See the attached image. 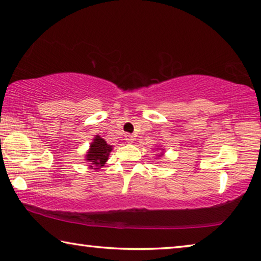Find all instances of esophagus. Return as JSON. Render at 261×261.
<instances>
[{
  "label": "esophagus",
  "instance_id": "1",
  "mask_svg": "<svg viewBox=\"0 0 261 261\" xmlns=\"http://www.w3.org/2000/svg\"><path fill=\"white\" fill-rule=\"evenodd\" d=\"M124 139L126 140V143H132V141H134V136H131L130 134H126L124 136Z\"/></svg>",
  "mask_w": 261,
  "mask_h": 261
}]
</instances>
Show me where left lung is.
I'll return each mask as SVG.
<instances>
[{
    "instance_id": "obj_1",
    "label": "left lung",
    "mask_w": 261,
    "mask_h": 261,
    "mask_svg": "<svg viewBox=\"0 0 261 261\" xmlns=\"http://www.w3.org/2000/svg\"><path fill=\"white\" fill-rule=\"evenodd\" d=\"M160 148H161V147H159V148H156V149H160ZM163 155H165V149L162 148V149H161V153H158V154H156V158H158V159H161V158H163Z\"/></svg>"
}]
</instances>
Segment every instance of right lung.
Returning <instances> with one entry per match:
<instances>
[{
	"mask_svg": "<svg viewBox=\"0 0 261 261\" xmlns=\"http://www.w3.org/2000/svg\"><path fill=\"white\" fill-rule=\"evenodd\" d=\"M113 151L112 145H108L107 141L100 136L96 135L92 143L90 144V148L86 152L85 161L88 163L91 169L99 170L107 162L110 152Z\"/></svg>",
	"mask_w": 261,
	"mask_h": 261,
	"instance_id": "obj_1",
	"label": "right lung"
}]
</instances>
